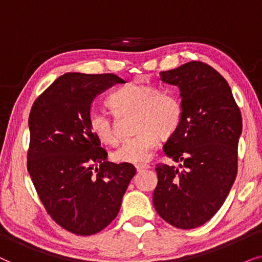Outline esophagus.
Instances as JSON below:
<instances>
[{
  "label": "esophagus",
  "instance_id": "1",
  "mask_svg": "<svg viewBox=\"0 0 262 262\" xmlns=\"http://www.w3.org/2000/svg\"><path fill=\"white\" fill-rule=\"evenodd\" d=\"M135 167H137L138 171H142V170L148 169L149 165H148V164H138V165H135Z\"/></svg>",
  "mask_w": 262,
  "mask_h": 262
}]
</instances>
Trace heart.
<instances>
[{
  "instance_id": "heart-1",
  "label": "heart",
  "mask_w": 262,
  "mask_h": 262,
  "mask_svg": "<svg viewBox=\"0 0 262 262\" xmlns=\"http://www.w3.org/2000/svg\"><path fill=\"white\" fill-rule=\"evenodd\" d=\"M106 104L116 116L135 114L133 129L137 134L114 152V159L118 163L147 162L158 146L159 137H172L182 121V105L179 98L152 85L128 83L115 91ZM89 125L95 137L104 144L118 142L116 125L107 115L92 111Z\"/></svg>"
}]
</instances>
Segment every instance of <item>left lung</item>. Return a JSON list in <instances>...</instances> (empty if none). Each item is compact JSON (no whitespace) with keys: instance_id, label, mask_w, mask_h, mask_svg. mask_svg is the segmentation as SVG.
Listing matches in <instances>:
<instances>
[{"instance_id":"8db88e82","label":"left lung","mask_w":262,"mask_h":262,"mask_svg":"<svg viewBox=\"0 0 262 262\" xmlns=\"http://www.w3.org/2000/svg\"><path fill=\"white\" fill-rule=\"evenodd\" d=\"M160 80L181 92L182 121L163 149L182 164H157L153 205L169 224L194 229L217 213L235 182L242 116L229 83L204 62L160 72Z\"/></svg>"}]
</instances>
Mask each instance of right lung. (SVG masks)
<instances>
[{
	"instance_id": "add662e5",
	"label": "right lung",
	"mask_w": 262,
	"mask_h": 262,
	"mask_svg": "<svg viewBox=\"0 0 262 262\" xmlns=\"http://www.w3.org/2000/svg\"><path fill=\"white\" fill-rule=\"evenodd\" d=\"M124 82L115 74L67 73L31 109L27 170L50 217L75 235H95L116 218L137 172L132 164L107 162L89 125L93 99Z\"/></svg>"
}]
</instances>
